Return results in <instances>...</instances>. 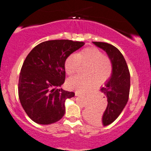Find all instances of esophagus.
Masks as SVG:
<instances>
[{"label":"esophagus","mask_w":151,"mask_h":151,"mask_svg":"<svg viewBox=\"0 0 151 151\" xmlns=\"http://www.w3.org/2000/svg\"><path fill=\"white\" fill-rule=\"evenodd\" d=\"M76 96H81V95H82V94L79 93L78 92H76Z\"/></svg>","instance_id":"obj_1"}]
</instances>
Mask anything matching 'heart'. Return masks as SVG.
Here are the masks:
<instances>
[{
    "mask_svg": "<svg viewBox=\"0 0 151 151\" xmlns=\"http://www.w3.org/2000/svg\"><path fill=\"white\" fill-rule=\"evenodd\" d=\"M82 65H87L84 73L76 75L68 80V87L78 92H86L96 85L106 82L112 74L113 66L111 59L96 47H87L78 53L69 55L65 62V68L69 75L75 74Z\"/></svg>",
    "mask_w": 151,
    "mask_h": 151,
    "instance_id": "1",
    "label": "heart"
}]
</instances>
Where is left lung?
Segmentation results:
<instances>
[{
    "label": "left lung",
    "instance_id": "8db88e82",
    "mask_svg": "<svg viewBox=\"0 0 151 151\" xmlns=\"http://www.w3.org/2000/svg\"><path fill=\"white\" fill-rule=\"evenodd\" d=\"M93 44L106 51L112 62L113 70L110 78L101 89L107 101L106 110L104 114H100L94 108L89 109L87 118L92 123L106 126L112 123L118 117L128 102L130 73L123 54L117 47L101 42H93Z\"/></svg>",
    "mask_w": 151,
    "mask_h": 151
}]
</instances>
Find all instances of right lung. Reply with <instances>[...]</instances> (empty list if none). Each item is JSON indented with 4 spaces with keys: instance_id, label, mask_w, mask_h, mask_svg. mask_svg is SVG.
<instances>
[{
    "instance_id": "add662e5",
    "label": "right lung",
    "mask_w": 151,
    "mask_h": 151,
    "mask_svg": "<svg viewBox=\"0 0 151 151\" xmlns=\"http://www.w3.org/2000/svg\"><path fill=\"white\" fill-rule=\"evenodd\" d=\"M84 45L68 40H49L37 45L25 58L20 70L18 95L27 115L34 122L48 125L59 121L65 113V103L75 96L64 90L65 62Z\"/></svg>"
}]
</instances>
